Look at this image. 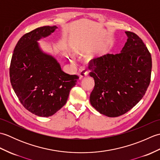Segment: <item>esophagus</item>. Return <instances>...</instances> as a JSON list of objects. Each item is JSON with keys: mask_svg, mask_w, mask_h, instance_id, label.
I'll return each instance as SVG.
<instances>
[{"mask_svg": "<svg viewBox=\"0 0 160 160\" xmlns=\"http://www.w3.org/2000/svg\"><path fill=\"white\" fill-rule=\"evenodd\" d=\"M88 71L85 69H80L79 71H78V76H79L80 79H82V78H85L88 76Z\"/></svg>", "mask_w": 160, "mask_h": 160, "instance_id": "34e87169", "label": "esophagus"}]
</instances>
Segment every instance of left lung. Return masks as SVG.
I'll return each instance as SVG.
<instances>
[{"label": "left lung", "mask_w": 160, "mask_h": 160, "mask_svg": "<svg viewBox=\"0 0 160 160\" xmlns=\"http://www.w3.org/2000/svg\"><path fill=\"white\" fill-rule=\"evenodd\" d=\"M128 38L120 53H107L91 60L88 68L95 86L90 102L100 113L115 118L134 107L151 81L152 59L142 40L125 32Z\"/></svg>", "instance_id": "left-lung-1"}]
</instances>
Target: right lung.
Wrapping results in <instances>:
<instances>
[{
  "mask_svg": "<svg viewBox=\"0 0 160 160\" xmlns=\"http://www.w3.org/2000/svg\"><path fill=\"white\" fill-rule=\"evenodd\" d=\"M57 28L44 26L22 36L10 64V82L20 103L40 117L52 116L59 111L79 78L64 73L56 58L44 52L38 42Z\"/></svg>",
  "mask_w": 160,
  "mask_h": 160,
  "instance_id": "1",
  "label": "right lung"
}]
</instances>
